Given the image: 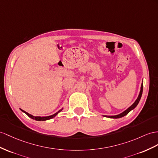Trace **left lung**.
Wrapping results in <instances>:
<instances>
[{
  "label": "left lung",
  "mask_w": 158,
  "mask_h": 158,
  "mask_svg": "<svg viewBox=\"0 0 158 158\" xmlns=\"http://www.w3.org/2000/svg\"><path fill=\"white\" fill-rule=\"evenodd\" d=\"M142 93H143V81H142V83H141V88H140V91H139V95H138V97H137V99L135 101V102L133 103L130 107H128L126 110H125L123 112L121 113V114H119L118 115H103V116L106 117V118H109L118 119V118H122V117H124L125 115H126L127 114H128V113H129L131 110H133L135 107H136V106H137V104L139 103V101L141 99V95H142Z\"/></svg>",
  "instance_id": "left-lung-1"
}]
</instances>
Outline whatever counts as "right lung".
<instances>
[{
    "label": "right lung",
    "instance_id": "1",
    "mask_svg": "<svg viewBox=\"0 0 158 158\" xmlns=\"http://www.w3.org/2000/svg\"><path fill=\"white\" fill-rule=\"evenodd\" d=\"M20 110H21L23 112L25 113V114H27V115L28 116H29V118H31V119H35V120H36V121H46V120H48V119H52V118H55V117L56 115H57L59 112H60V111H61L63 110V108H62L61 110H60L59 111H58L57 112L55 113V114H53V115H49V116H46V117H40V116H37V117H35V116L32 115L31 114H29V113L26 112L25 111H24V110H21V109H20Z\"/></svg>",
    "mask_w": 158,
    "mask_h": 158
}]
</instances>
